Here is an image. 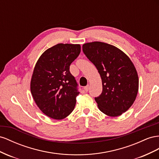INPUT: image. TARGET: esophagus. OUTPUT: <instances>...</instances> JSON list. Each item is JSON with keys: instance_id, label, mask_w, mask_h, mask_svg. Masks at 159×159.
<instances>
[{"instance_id": "obj_1", "label": "esophagus", "mask_w": 159, "mask_h": 159, "mask_svg": "<svg viewBox=\"0 0 159 159\" xmlns=\"http://www.w3.org/2000/svg\"><path fill=\"white\" fill-rule=\"evenodd\" d=\"M84 90H85L86 92H88L89 90V85H87V86H86V87H84Z\"/></svg>"}]
</instances>
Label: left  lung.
<instances>
[{
	"label": "left lung",
	"mask_w": 159,
	"mask_h": 159,
	"mask_svg": "<svg viewBox=\"0 0 159 159\" xmlns=\"http://www.w3.org/2000/svg\"><path fill=\"white\" fill-rule=\"evenodd\" d=\"M83 51L97 67L102 92L95 97L99 110L115 117L132 106L139 90V76L130 58L113 45L95 41L83 45Z\"/></svg>",
	"instance_id": "left-lung-1"
}]
</instances>
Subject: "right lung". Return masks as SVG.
Returning <instances> with one entry per match:
<instances>
[{"label": "right lung", "instance_id": "add662e5", "mask_svg": "<svg viewBox=\"0 0 159 159\" xmlns=\"http://www.w3.org/2000/svg\"><path fill=\"white\" fill-rule=\"evenodd\" d=\"M80 52V44L59 43L46 50L36 63L30 92L39 109L51 119H63L74 110L79 92L69 69Z\"/></svg>", "mask_w": 159, "mask_h": 159}]
</instances>
